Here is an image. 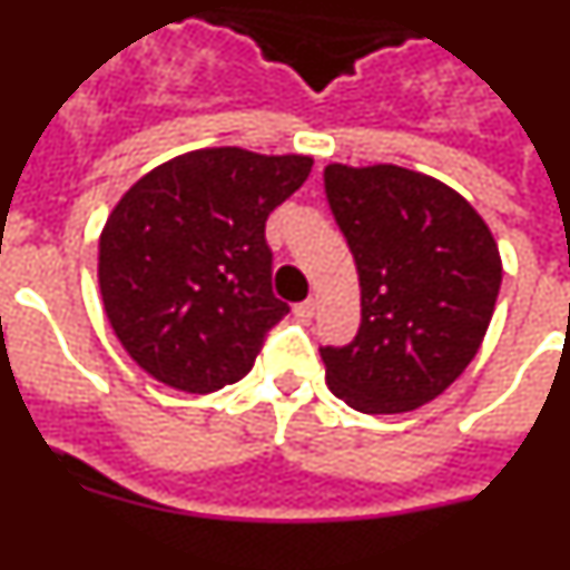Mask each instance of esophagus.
I'll return each instance as SVG.
<instances>
[{"label":"esophagus","instance_id":"34e87169","mask_svg":"<svg viewBox=\"0 0 570 570\" xmlns=\"http://www.w3.org/2000/svg\"><path fill=\"white\" fill-rule=\"evenodd\" d=\"M314 311H316V299H305V302H299V305H296L294 314L299 316L302 322H308V320H314Z\"/></svg>","mask_w":570,"mask_h":570}]
</instances>
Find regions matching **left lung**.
Returning a JSON list of instances; mask_svg holds the SVG:
<instances>
[{"instance_id": "1", "label": "left lung", "mask_w": 570, "mask_h": 570, "mask_svg": "<svg viewBox=\"0 0 570 570\" xmlns=\"http://www.w3.org/2000/svg\"><path fill=\"white\" fill-rule=\"evenodd\" d=\"M325 194L360 274V334L322 347L331 394L405 414L471 365L500 294L497 239L465 196L400 165L334 163Z\"/></svg>"}]
</instances>
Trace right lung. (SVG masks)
Wrapping results in <instances>:
<instances>
[{
	"label": "right lung",
	"mask_w": 570,
	"mask_h": 570,
	"mask_svg": "<svg viewBox=\"0 0 570 570\" xmlns=\"http://www.w3.org/2000/svg\"><path fill=\"white\" fill-rule=\"evenodd\" d=\"M302 154L203 148L130 185L99 236V291L145 374L210 394L254 367L288 305L271 291L265 219L311 174Z\"/></svg>",
	"instance_id": "add662e5"
}]
</instances>
